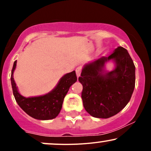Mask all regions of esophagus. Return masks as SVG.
I'll return each instance as SVG.
<instances>
[{"instance_id": "obj_1", "label": "esophagus", "mask_w": 151, "mask_h": 151, "mask_svg": "<svg viewBox=\"0 0 151 151\" xmlns=\"http://www.w3.org/2000/svg\"><path fill=\"white\" fill-rule=\"evenodd\" d=\"M81 72V67H77V68L76 69V74H77V78H79V77H80Z\"/></svg>"}]
</instances>
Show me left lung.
I'll return each mask as SVG.
<instances>
[{
    "instance_id": "obj_1",
    "label": "left lung",
    "mask_w": 151,
    "mask_h": 151,
    "mask_svg": "<svg viewBox=\"0 0 151 151\" xmlns=\"http://www.w3.org/2000/svg\"><path fill=\"white\" fill-rule=\"evenodd\" d=\"M114 63V69L105 70L107 62ZM134 64L127 50L118 47L107 57L84 65L79 82L82 84L83 105L91 116L107 119L117 114L127 105L135 88Z\"/></svg>"
}]
</instances>
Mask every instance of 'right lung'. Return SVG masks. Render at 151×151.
Here are the masks:
<instances>
[{"instance_id": "1", "label": "right lung", "mask_w": 151, "mask_h": 151, "mask_svg": "<svg viewBox=\"0 0 151 151\" xmlns=\"http://www.w3.org/2000/svg\"><path fill=\"white\" fill-rule=\"evenodd\" d=\"M17 65V60L13 64L11 71V85L13 92L19 106L27 115L38 120H50L56 118L62 109V103L70 87L77 81L75 71L62 77L56 86L46 94L32 97H25L19 93L15 84L13 73Z\"/></svg>"}]
</instances>
